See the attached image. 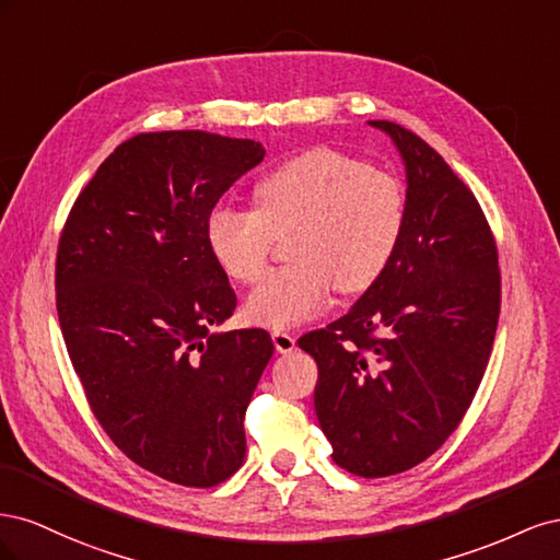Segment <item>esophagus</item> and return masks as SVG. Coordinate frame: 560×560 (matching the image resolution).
Segmentation results:
<instances>
[{"instance_id":"34e87169","label":"esophagus","mask_w":560,"mask_h":560,"mask_svg":"<svg viewBox=\"0 0 560 560\" xmlns=\"http://www.w3.org/2000/svg\"><path fill=\"white\" fill-rule=\"evenodd\" d=\"M273 343H276V350L282 354L296 350V338L290 331H280V329L273 331Z\"/></svg>"}]
</instances>
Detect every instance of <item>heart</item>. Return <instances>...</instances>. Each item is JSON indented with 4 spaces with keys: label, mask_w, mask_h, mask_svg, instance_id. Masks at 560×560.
Returning a JSON list of instances; mask_svg holds the SVG:
<instances>
[{
    "label": "heart",
    "mask_w": 560,
    "mask_h": 560,
    "mask_svg": "<svg viewBox=\"0 0 560 560\" xmlns=\"http://www.w3.org/2000/svg\"><path fill=\"white\" fill-rule=\"evenodd\" d=\"M409 202L401 182L334 149L284 161L254 186V210L219 206L206 224L212 259L235 282L266 270L276 241L292 264L268 273L247 296L252 322L290 329L315 317L331 292L362 294L395 259Z\"/></svg>",
    "instance_id": "1"
}]
</instances>
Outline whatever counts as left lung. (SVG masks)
I'll return each instance as SVG.
<instances>
[{
    "instance_id": "obj_1",
    "label": "left lung",
    "mask_w": 560,
    "mask_h": 560,
    "mask_svg": "<svg viewBox=\"0 0 560 560\" xmlns=\"http://www.w3.org/2000/svg\"><path fill=\"white\" fill-rule=\"evenodd\" d=\"M406 163L404 238L352 311L299 338L338 467L381 479L444 446L477 395L500 319L498 245L477 196L416 132L371 121Z\"/></svg>"
}]
</instances>
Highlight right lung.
<instances>
[{
    "label": "right lung",
    "instance_id": "add662e5",
    "mask_svg": "<svg viewBox=\"0 0 560 560\" xmlns=\"http://www.w3.org/2000/svg\"><path fill=\"white\" fill-rule=\"evenodd\" d=\"M264 154L206 130L140 132L97 167L60 233L56 308L91 411L135 465L179 486L241 469L245 411L273 354L264 329L210 334L238 299L208 217Z\"/></svg>",
    "mask_w": 560,
    "mask_h": 560
}]
</instances>
